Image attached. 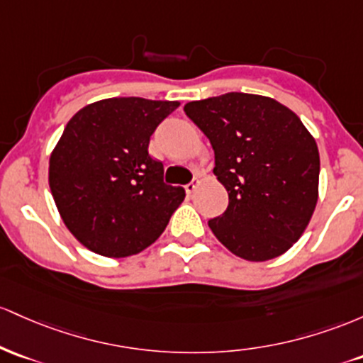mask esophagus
Instances as JSON below:
<instances>
[{
	"label": "esophagus",
	"mask_w": 363,
	"mask_h": 363,
	"mask_svg": "<svg viewBox=\"0 0 363 363\" xmlns=\"http://www.w3.org/2000/svg\"><path fill=\"white\" fill-rule=\"evenodd\" d=\"M199 183H201V182H199L197 177H195L194 180L190 182V183H186V185H185V192H186V195H192V194L195 192V189H197V186H199Z\"/></svg>",
	"instance_id": "1"
}]
</instances>
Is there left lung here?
I'll use <instances>...</instances> for the list:
<instances>
[{"label": "left lung", "mask_w": 363, "mask_h": 363, "mask_svg": "<svg viewBox=\"0 0 363 363\" xmlns=\"http://www.w3.org/2000/svg\"><path fill=\"white\" fill-rule=\"evenodd\" d=\"M214 149L226 211L209 219L238 257L262 262L284 254L311 221L319 192V150L300 118L271 97L228 92L185 104Z\"/></svg>", "instance_id": "obj_1"}]
</instances>
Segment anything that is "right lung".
<instances>
[{"label":"right lung","instance_id":"add662e5","mask_svg":"<svg viewBox=\"0 0 363 363\" xmlns=\"http://www.w3.org/2000/svg\"><path fill=\"white\" fill-rule=\"evenodd\" d=\"M178 106L111 97L85 106L65 127L50 160V189L63 223L89 250L128 257L168 226L185 190L164 183L149 140Z\"/></svg>","mask_w":363,"mask_h":363}]
</instances>
